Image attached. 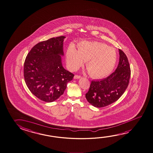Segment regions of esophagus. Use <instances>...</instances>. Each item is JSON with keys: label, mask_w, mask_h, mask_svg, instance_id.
<instances>
[{"label": "esophagus", "mask_w": 153, "mask_h": 153, "mask_svg": "<svg viewBox=\"0 0 153 153\" xmlns=\"http://www.w3.org/2000/svg\"><path fill=\"white\" fill-rule=\"evenodd\" d=\"M80 78H81V77H80V76L75 75L74 76V79H79Z\"/></svg>", "instance_id": "1"}]
</instances>
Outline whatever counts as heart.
Returning <instances> with one entry per match:
<instances>
[{
	"instance_id": "obj_1",
	"label": "heart",
	"mask_w": 153,
	"mask_h": 153,
	"mask_svg": "<svg viewBox=\"0 0 153 153\" xmlns=\"http://www.w3.org/2000/svg\"><path fill=\"white\" fill-rule=\"evenodd\" d=\"M67 61L71 70H77L86 61V68L91 77L96 78L108 75L115 67L117 53L115 48L104 43L83 42L77 51L70 46L66 53Z\"/></svg>"
}]
</instances>
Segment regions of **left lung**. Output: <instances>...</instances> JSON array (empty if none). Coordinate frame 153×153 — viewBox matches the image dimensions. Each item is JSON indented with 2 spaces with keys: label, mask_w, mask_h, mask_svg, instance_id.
Instances as JSON below:
<instances>
[{
  "label": "left lung",
  "mask_w": 153,
  "mask_h": 153,
  "mask_svg": "<svg viewBox=\"0 0 153 153\" xmlns=\"http://www.w3.org/2000/svg\"><path fill=\"white\" fill-rule=\"evenodd\" d=\"M120 61L117 68L110 75L101 80H92L85 97L88 102L97 108L115 102L128 88L131 76L128 58L118 49Z\"/></svg>",
  "instance_id": "left-lung-1"
}]
</instances>
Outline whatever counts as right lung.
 <instances>
[{"instance_id":"right-lung-1","label":"right lung","mask_w":153,"mask_h":153,"mask_svg":"<svg viewBox=\"0 0 153 153\" xmlns=\"http://www.w3.org/2000/svg\"><path fill=\"white\" fill-rule=\"evenodd\" d=\"M65 36L52 38L34 46L24 63L26 85L41 100L52 102L62 95L74 75L63 67Z\"/></svg>"}]
</instances>
